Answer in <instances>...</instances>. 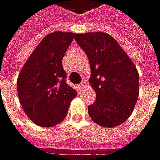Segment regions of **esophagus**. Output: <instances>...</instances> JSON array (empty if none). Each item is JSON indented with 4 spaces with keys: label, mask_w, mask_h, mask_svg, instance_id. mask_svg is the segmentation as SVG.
Wrapping results in <instances>:
<instances>
[{
    "label": "esophagus",
    "mask_w": 160,
    "mask_h": 160,
    "mask_svg": "<svg viewBox=\"0 0 160 160\" xmlns=\"http://www.w3.org/2000/svg\"><path fill=\"white\" fill-rule=\"evenodd\" d=\"M85 84H86L85 83V81H83L82 83H80L78 85V87H79V89H80V90H82V89L85 88Z\"/></svg>",
    "instance_id": "esophagus-1"
}]
</instances>
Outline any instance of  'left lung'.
Returning a JSON list of instances; mask_svg holds the SVG:
<instances>
[{
	"label": "left lung",
	"instance_id": "8db88e82",
	"mask_svg": "<svg viewBox=\"0 0 160 160\" xmlns=\"http://www.w3.org/2000/svg\"><path fill=\"white\" fill-rule=\"evenodd\" d=\"M74 39L88 55L89 83L96 92L88 114L101 127L121 125L130 117L138 98L139 77L135 65L108 33H76Z\"/></svg>",
	"mask_w": 160,
	"mask_h": 160
}]
</instances>
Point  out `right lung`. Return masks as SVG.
I'll list each match as a JSON object with an SVG mask.
<instances>
[{
  "mask_svg": "<svg viewBox=\"0 0 160 160\" xmlns=\"http://www.w3.org/2000/svg\"><path fill=\"white\" fill-rule=\"evenodd\" d=\"M75 34L53 32L33 50L20 72L17 92L23 110L34 124L51 127L68 112L77 92L66 82L62 59Z\"/></svg>",
  "mask_w": 160,
  "mask_h": 160,
  "instance_id": "1",
  "label": "right lung"
}]
</instances>
